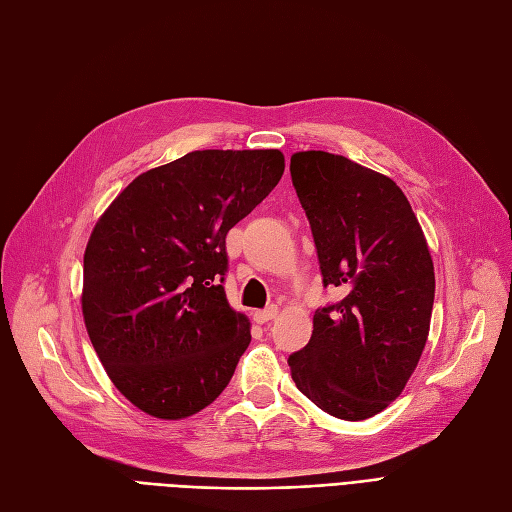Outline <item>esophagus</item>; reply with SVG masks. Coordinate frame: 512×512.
Instances as JSON below:
<instances>
[{
    "mask_svg": "<svg viewBox=\"0 0 512 512\" xmlns=\"http://www.w3.org/2000/svg\"><path fill=\"white\" fill-rule=\"evenodd\" d=\"M277 316V307L275 305H271V307H267V309H258V312H254V320L256 322H269V320H273Z\"/></svg>",
    "mask_w": 512,
    "mask_h": 512,
    "instance_id": "esophagus-1",
    "label": "esophagus"
}]
</instances>
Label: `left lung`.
I'll return each mask as SVG.
<instances>
[{
    "instance_id": "left-lung-1",
    "label": "left lung",
    "mask_w": 512,
    "mask_h": 512,
    "mask_svg": "<svg viewBox=\"0 0 512 512\" xmlns=\"http://www.w3.org/2000/svg\"><path fill=\"white\" fill-rule=\"evenodd\" d=\"M312 226L324 286L344 299L316 309L290 376L314 404L365 421L404 391L427 344L436 275L429 245L399 185L327 151L290 158Z\"/></svg>"
}]
</instances>
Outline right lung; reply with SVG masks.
<instances>
[{
	"instance_id": "add662e5",
	"label": "right lung",
	"mask_w": 512,
	"mask_h": 512,
	"mask_svg": "<svg viewBox=\"0 0 512 512\" xmlns=\"http://www.w3.org/2000/svg\"><path fill=\"white\" fill-rule=\"evenodd\" d=\"M282 175L280 149L192 151L138 175L100 215L83 258V318L138 410L179 421L226 389L252 339L222 286L226 235Z\"/></svg>"
}]
</instances>
